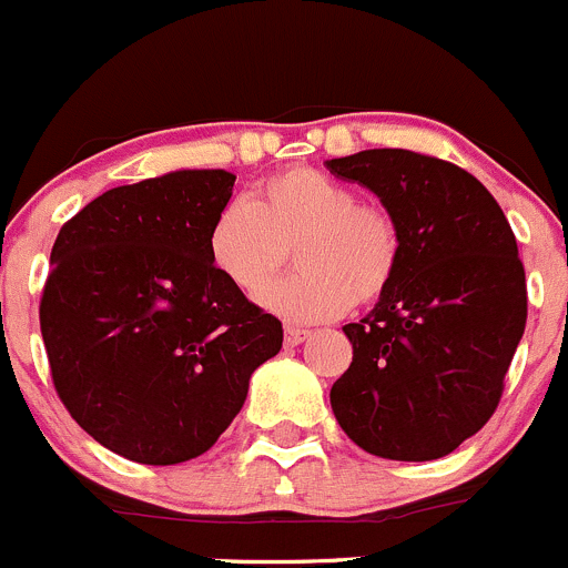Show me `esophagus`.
<instances>
[{"label":"esophagus","mask_w":568,"mask_h":568,"mask_svg":"<svg viewBox=\"0 0 568 568\" xmlns=\"http://www.w3.org/2000/svg\"><path fill=\"white\" fill-rule=\"evenodd\" d=\"M308 336H312V331H308V328H295V325H286V328H284V345L295 347V345H301V342H306Z\"/></svg>","instance_id":"34e87169"}]
</instances>
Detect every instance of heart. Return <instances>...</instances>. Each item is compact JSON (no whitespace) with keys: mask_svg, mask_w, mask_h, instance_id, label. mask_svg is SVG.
<instances>
[{"mask_svg":"<svg viewBox=\"0 0 568 568\" xmlns=\"http://www.w3.org/2000/svg\"><path fill=\"white\" fill-rule=\"evenodd\" d=\"M296 251L292 277L264 282ZM210 262L229 284L292 323L339 317L356 303H375L403 262V229L395 212L358 201L356 190L317 168L267 176L254 201L234 199L217 210L206 234Z\"/></svg>","mask_w":568,"mask_h":568,"instance_id":"heart-1","label":"heart"}]
</instances>
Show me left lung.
Masks as SVG:
<instances>
[{"instance_id":"obj_1","label":"left lung","mask_w":568,"mask_h":568,"mask_svg":"<svg viewBox=\"0 0 568 568\" xmlns=\"http://www.w3.org/2000/svg\"><path fill=\"white\" fill-rule=\"evenodd\" d=\"M373 190L403 229L395 284L347 323L353 362L331 386L336 423L362 450L434 462L497 412L527 323V284L508 217L453 162L408 149L325 160Z\"/></svg>"}]
</instances>
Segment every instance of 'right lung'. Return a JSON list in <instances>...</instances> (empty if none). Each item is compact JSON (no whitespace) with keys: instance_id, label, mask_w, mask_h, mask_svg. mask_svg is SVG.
Masks as SVG:
<instances>
[{"instance_id":"right-lung-1","label":"right lung","mask_w":568,"mask_h":568,"mask_svg":"<svg viewBox=\"0 0 568 568\" xmlns=\"http://www.w3.org/2000/svg\"><path fill=\"white\" fill-rule=\"evenodd\" d=\"M234 173L112 187L63 223L41 295L52 384L99 445L151 467L201 456L232 425L282 320L212 267Z\"/></svg>"}]
</instances>
